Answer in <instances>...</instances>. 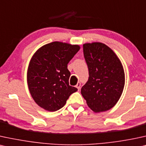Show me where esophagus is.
I'll list each match as a JSON object with an SVG mask.
<instances>
[{"label": "esophagus", "instance_id": "obj_1", "mask_svg": "<svg viewBox=\"0 0 146 146\" xmlns=\"http://www.w3.org/2000/svg\"><path fill=\"white\" fill-rule=\"evenodd\" d=\"M80 87H81V84L79 82L77 83V84L76 85V88L78 89V90H79V89H80Z\"/></svg>", "mask_w": 146, "mask_h": 146}]
</instances>
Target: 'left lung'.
Returning a JSON list of instances; mask_svg holds the SVG:
<instances>
[{
  "mask_svg": "<svg viewBox=\"0 0 146 146\" xmlns=\"http://www.w3.org/2000/svg\"><path fill=\"white\" fill-rule=\"evenodd\" d=\"M83 50L89 78L81 93L94 112L110 110L117 104L124 88L122 64L112 50L100 42L85 44Z\"/></svg>",
  "mask_w": 146,
  "mask_h": 146,
  "instance_id": "8db88e82",
  "label": "left lung"
}]
</instances>
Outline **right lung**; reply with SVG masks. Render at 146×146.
Returning a JSON list of instances; mask_svg holds the SVG:
<instances>
[{"instance_id":"1","label":"right lung","mask_w":146,"mask_h":146,"mask_svg":"<svg viewBox=\"0 0 146 146\" xmlns=\"http://www.w3.org/2000/svg\"><path fill=\"white\" fill-rule=\"evenodd\" d=\"M79 49L78 45L53 42L36 52L27 76L29 90L38 106L48 111H56L77 91L69 86L71 73L67 64Z\"/></svg>"}]
</instances>
